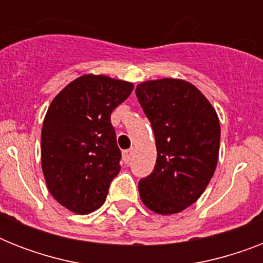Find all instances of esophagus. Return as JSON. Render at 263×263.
I'll list each match as a JSON object with an SVG mask.
<instances>
[{
	"mask_svg": "<svg viewBox=\"0 0 263 263\" xmlns=\"http://www.w3.org/2000/svg\"><path fill=\"white\" fill-rule=\"evenodd\" d=\"M131 157H132V150H124L123 152V160L125 164H128L129 161H131Z\"/></svg>",
	"mask_w": 263,
	"mask_h": 263,
	"instance_id": "obj_1",
	"label": "esophagus"
}]
</instances>
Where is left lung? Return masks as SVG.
Here are the masks:
<instances>
[{
  "instance_id": "8db88e82",
  "label": "left lung",
  "mask_w": 263,
  "mask_h": 263,
  "mask_svg": "<svg viewBox=\"0 0 263 263\" xmlns=\"http://www.w3.org/2000/svg\"><path fill=\"white\" fill-rule=\"evenodd\" d=\"M135 92L157 146L154 171L138 184L140 199L157 214L183 212L199 199L216 171L218 116L208 98L185 80H148L138 84Z\"/></svg>"
}]
</instances>
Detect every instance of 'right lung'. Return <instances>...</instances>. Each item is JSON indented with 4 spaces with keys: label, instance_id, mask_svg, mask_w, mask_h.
<instances>
[{
    "label": "right lung",
    "instance_id": "1",
    "mask_svg": "<svg viewBox=\"0 0 263 263\" xmlns=\"http://www.w3.org/2000/svg\"><path fill=\"white\" fill-rule=\"evenodd\" d=\"M134 84L103 75H83L63 88L47 109L41 134V161L49 191L76 214L95 212L120 172L111 111Z\"/></svg>",
    "mask_w": 263,
    "mask_h": 263
}]
</instances>
